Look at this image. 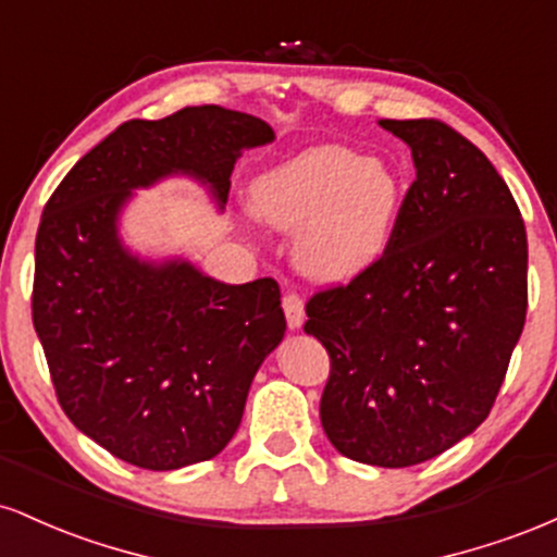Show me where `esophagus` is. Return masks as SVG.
Listing matches in <instances>:
<instances>
[{
	"label": "esophagus",
	"instance_id": "34e87169",
	"mask_svg": "<svg viewBox=\"0 0 557 557\" xmlns=\"http://www.w3.org/2000/svg\"><path fill=\"white\" fill-rule=\"evenodd\" d=\"M283 309H285V319H287V327L298 330L304 324L306 311H304V300H300L298 293H285L283 298Z\"/></svg>",
	"mask_w": 557,
	"mask_h": 557
}]
</instances>
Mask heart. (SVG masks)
<instances>
[{"mask_svg":"<svg viewBox=\"0 0 557 557\" xmlns=\"http://www.w3.org/2000/svg\"><path fill=\"white\" fill-rule=\"evenodd\" d=\"M403 181L385 159L348 146H314L257 177L253 212L298 230L293 253L319 283H345L380 261L403 209Z\"/></svg>","mask_w":557,"mask_h":557,"instance_id":"1","label":"heart"}]
</instances>
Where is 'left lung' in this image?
<instances>
[{
	"instance_id": "1",
	"label": "left lung",
	"mask_w": 557,
	"mask_h": 557,
	"mask_svg": "<svg viewBox=\"0 0 557 557\" xmlns=\"http://www.w3.org/2000/svg\"><path fill=\"white\" fill-rule=\"evenodd\" d=\"M417 181L387 251L306 304L330 354L319 417L359 463L403 469L487 419L527 319V230L508 185L440 120H380Z\"/></svg>"
}]
</instances>
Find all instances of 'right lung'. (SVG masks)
Masks as SVG:
<instances>
[{
	"label": "right lung",
	"instance_id": "right-lung-1",
	"mask_svg": "<svg viewBox=\"0 0 557 557\" xmlns=\"http://www.w3.org/2000/svg\"><path fill=\"white\" fill-rule=\"evenodd\" d=\"M272 140L264 120L214 104L131 120L44 207L36 335L62 411L120 461L172 471L222 453L285 335L274 280L227 285L183 257H138L120 216L136 190L168 177L203 185L222 212L235 162Z\"/></svg>",
	"mask_w": 557,
	"mask_h": 557
}]
</instances>
